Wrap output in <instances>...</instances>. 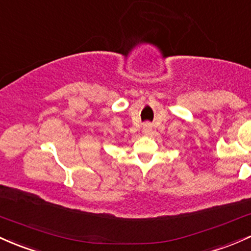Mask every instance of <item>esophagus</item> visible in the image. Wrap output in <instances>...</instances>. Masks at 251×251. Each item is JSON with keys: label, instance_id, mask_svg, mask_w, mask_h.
<instances>
[{"label": "esophagus", "instance_id": "1", "mask_svg": "<svg viewBox=\"0 0 251 251\" xmlns=\"http://www.w3.org/2000/svg\"><path fill=\"white\" fill-rule=\"evenodd\" d=\"M142 131H144V134H150L152 131V125L151 123H145L144 126H142Z\"/></svg>", "mask_w": 251, "mask_h": 251}]
</instances>
